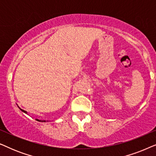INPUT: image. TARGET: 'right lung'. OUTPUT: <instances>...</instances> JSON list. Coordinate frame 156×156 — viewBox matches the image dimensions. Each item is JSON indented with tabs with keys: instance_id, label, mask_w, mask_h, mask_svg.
Wrapping results in <instances>:
<instances>
[{
	"instance_id": "1",
	"label": "right lung",
	"mask_w": 156,
	"mask_h": 156,
	"mask_svg": "<svg viewBox=\"0 0 156 156\" xmlns=\"http://www.w3.org/2000/svg\"><path fill=\"white\" fill-rule=\"evenodd\" d=\"M18 108H20V109L21 111H22L23 112L25 113V114H27V112H26V111H25V110H23L22 108H20V107H19V106H18ZM36 121H40V122H45V121H44V120H42H42H39V119H36Z\"/></svg>"
}]
</instances>
